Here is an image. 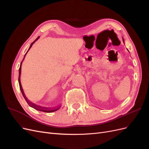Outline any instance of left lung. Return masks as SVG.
<instances>
[{"label":"left lung","instance_id":"left-lung-1","mask_svg":"<svg viewBox=\"0 0 149 149\" xmlns=\"http://www.w3.org/2000/svg\"><path fill=\"white\" fill-rule=\"evenodd\" d=\"M123 42H124V38H123Z\"/></svg>","mask_w":149,"mask_h":149}]
</instances>
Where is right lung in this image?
Instances as JSON below:
<instances>
[{"label":"right lung","mask_w":149,"mask_h":149,"mask_svg":"<svg viewBox=\"0 0 149 149\" xmlns=\"http://www.w3.org/2000/svg\"><path fill=\"white\" fill-rule=\"evenodd\" d=\"M39 38H40V37H38L37 39H36V40H35V41H34L33 42H32V43H31L30 46V47H29V49H28V51L26 52V53H25V56H24V59H23V60H22V62H21L20 66V68H19V86H20V91H21V92H22V95H23V96H24V98H25V101H26V102L28 103V104H29L30 107H33V108H34L35 109H37V110L40 111H42V112H55V111H56L59 109L61 106H56V107H42V106H38V105H37V104H35L34 103L31 102V101H30L28 100L27 98H26V96L25 95V93H24V90H23V88H22V84H21V82H20V75H21V68H22V62H23V61H24V58H25V56H26V53H27V52H29V49L31 48V47H32L33 44L36 41H37V40Z\"/></svg>","instance_id":"obj_1"}]
</instances>
